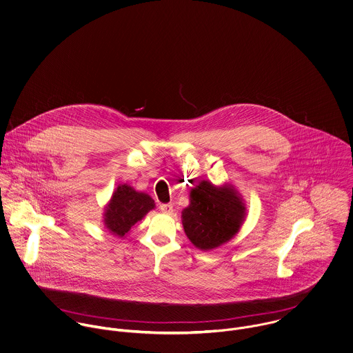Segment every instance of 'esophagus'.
Wrapping results in <instances>:
<instances>
[{
  "label": "esophagus",
  "mask_w": 353,
  "mask_h": 353,
  "mask_svg": "<svg viewBox=\"0 0 353 353\" xmlns=\"http://www.w3.org/2000/svg\"><path fill=\"white\" fill-rule=\"evenodd\" d=\"M159 210L163 212V214H172V212H173V205H170V203L161 205V206H159Z\"/></svg>",
  "instance_id": "34e87169"
}]
</instances>
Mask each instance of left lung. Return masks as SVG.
<instances>
[{
	"mask_svg": "<svg viewBox=\"0 0 353 353\" xmlns=\"http://www.w3.org/2000/svg\"><path fill=\"white\" fill-rule=\"evenodd\" d=\"M190 206L183 210V226L191 243L202 250H214L229 241L245 218V206L232 185L215 187L201 181L190 194Z\"/></svg>",
	"mask_w": 353,
	"mask_h": 353,
	"instance_id": "1",
	"label": "left lung"
}]
</instances>
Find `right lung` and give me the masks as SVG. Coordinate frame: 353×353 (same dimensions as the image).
I'll return each mask as SVG.
<instances>
[{
    "label": "right lung",
    "instance_id": "obj_1",
    "mask_svg": "<svg viewBox=\"0 0 353 353\" xmlns=\"http://www.w3.org/2000/svg\"><path fill=\"white\" fill-rule=\"evenodd\" d=\"M154 208L155 203L150 195L138 192L127 184H121L116 188L110 202L105 208V228L114 236L124 237Z\"/></svg>",
    "mask_w": 353,
    "mask_h": 353
}]
</instances>
